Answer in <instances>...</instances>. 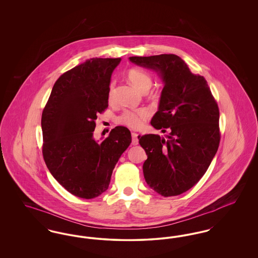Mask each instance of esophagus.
<instances>
[{
	"mask_svg": "<svg viewBox=\"0 0 258 258\" xmlns=\"http://www.w3.org/2000/svg\"><path fill=\"white\" fill-rule=\"evenodd\" d=\"M132 137H133V140H132L133 145H137L138 144V135L135 133H132Z\"/></svg>",
	"mask_w": 258,
	"mask_h": 258,
	"instance_id": "1",
	"label": "esophagus"
}]
</instances>
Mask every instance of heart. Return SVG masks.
<instances>
[{
	"mask_svg": "<svg viewBox=\"0 0 258 258\" xmlns=\"http://www.w3.org/2000/svg\"><path fill=\"white\" fill-rule=\"evenodd\" d=\"M127 78L130 82L142 93H147L153 84V80L150 74L136 68L131 69L127 72ZM115 86H116V83L115 81L112 80L108 87V93H107L108 99L110 100L115 94ZM150 114L151 112L147 108H140L137 110H126L119 117L118 120L120 123L126 124L133 128H138L142 126L143 123L149 118Z\"/></svg>",
	"mask_w": 258,
	"mask_h": 258,
	"instance_id": "heart-1",
	"label": "heart"
}]
</instances>
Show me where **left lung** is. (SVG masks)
<instances>
[{"label":"left lung","instance_id":"left-lung-1","mask_svg":"<svg viewBox=\"0 0 258 258\" xmlns=\"http://www.w3.org/2000/svg\"><path fill=\"white\" fill-rule=\"evenodd\" d=\"M130 61L153 70L164 84L151 124L168 135L138 136L148 157L145 181L162 197L179 196L198 183L218 151L219 106L205 78L191 74L179 56H135Z\"/></svg>","mask_w":258,"mask_h":258}]
</instances>
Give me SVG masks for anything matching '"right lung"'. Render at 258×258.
<instances>
[{
	"label": "right lung",
	"instance_id": "right-lung-1",
	"mask_svg": "<svg viewBox=\"0 0 258 258\" xmlns=\"http://www.w3.org/2000/svg\"><path fill=\"white\" fill-rule=\"evenodd\" d=\"M121 58H92L61 74L41 116L42 155L52 176L75 197L104 192L113 169L132 142L116 126L101 142L94 138L98 113L108 107L111 75Z\"/></svg>",
	"mask_w": 258,
	"mask_h": 258
}]
</instances>
